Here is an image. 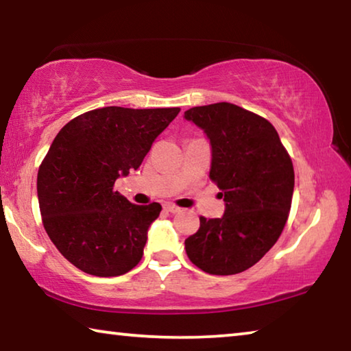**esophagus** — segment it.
Returning a JSON list of instances; mask_svg holds the SVG:
<instances>
[{
	"mask_svg": "<svg viewBox=\"0 0 351 351\" xmlns=\"http://www.w3.org/2000/svg\"><path fill=\"white\" fill-rule=\"evenodd\" d=\"M164 210H167V212H170V213H178V212H181L180 207L175 206V204H171V203H165V204H164Z\"/></svg>",
	"mask_w": 351,
	"mask_h": 351,
	"instance_id": "obj_1",
	"label": "esophagus"
}]
</instances>
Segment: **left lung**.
<instances>
[{
	"label": "left lung",
	"instance_id": "obj_1",
	"mask_svg": "<svg viewBox=\"0 0 351 351\" xmlns=\"http://www.w3.org/2000/svg\"><path fill=\"white\" fill-rule=\"evenodd\" d=\"M184 117L210 142L209 176L226 206L221 218H199L198 232L184 243L187 257L207 274H239L276 245L287 224L293 161L276 128L241 106H193Z\"/></svg>",
	"mask_w": 351,
	"mask_h": 351
}]
</instances>
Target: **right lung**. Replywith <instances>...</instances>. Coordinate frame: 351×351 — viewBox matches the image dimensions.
Returning a JSON list of instances; mask_svg holds the SVG:
<instances>
[{"label": "right lung", "mask_w": 351, "mask_h": 351, "mask_svg": "<svg viewBox=\"0 0 351 351\" xmlns=\"http://www.w3.org/2000/svg\"><path fill=\"white\" fill-rule=\"evenodd\" d=\"M178 112L105 106L74 117L56 136L38 169V204L51 241L75 268L116 277L141 261L162 207L132 204L112 186L139 169Z\"/></svg>", "instance_id": "add662e5"}]
</instances>
